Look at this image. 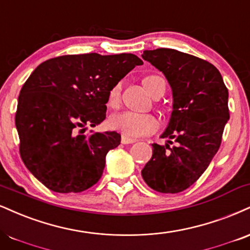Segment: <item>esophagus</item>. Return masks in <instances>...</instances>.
I'll list each match as a JSON object with an SVG mask.
<instances>
[{"instance_id":"obj_1","label":"esophagus","mask_w":250,"mask_h":250,"mask_svg":"<svg viewBox=\"0 0 250 250\" xmlns=\"http://www.w3.org/2000/svg\"><path fill=\"white\" fill-rule=\"evenodd\" d=\"M121 142L123 144H131V143L136 142V140H134V138H130V137H127V136H125V135H123V136L121 137Z\"/></svg>"}]
</instances>
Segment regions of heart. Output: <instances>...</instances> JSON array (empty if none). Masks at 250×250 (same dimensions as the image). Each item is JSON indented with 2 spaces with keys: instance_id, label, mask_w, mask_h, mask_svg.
I'll return each mask as SVG.
<instances>
[{
  "instance_id": "b5f03b06",
  "label": "heart",
  "mask_w": 250,
  "mask_h": 250,
  "mask_svg": "<svg viewBox=\"0 0 250 250\" xmlns=\"http://www.w3.org/2000/svg\"><path fill=\"white\" fill-rule=\"evenodd\" d=\"M156 76L146 77L143 80L146 88L148 80ZM121 92L122 83H117L110 88L109 93H108V106L116 107L120 104ZM109 127L113 130L120 131V133L127 137H142L146 136V135L154 134L159 128V121L157 117L151 115V114L137 113L133 112V110H125V112L114 114V115L110 116Z\"/></svg>"
}]
</instances>
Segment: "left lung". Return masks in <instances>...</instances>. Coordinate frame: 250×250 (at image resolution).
I'll list each match as a JSON object with an SVG mask.
<instances>
[{
    "label": "left lung",
    "instance_id": "8db88e82",
    "mask_svg": "<svg viewBox=\"0 0 250 250\" xmlns=\"http://www.w3.org/2000/svg\"><path fill=\"white\" fill-rule=\"evenodd\" d=\"M142 58L167 78L172 113L152 157L142 170L144 182L161 193H178L197 182L221 144L228 120V89L214 65L172 49L143 51ZM171 139L177 146L170 147Z\"/></svg>",
    "mask_w": 250,
    "mask_h": 250
}]
</instances>
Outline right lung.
<instances>
[{"mask_svg": "<svg viewBox=\"0 0 250 250\" xmlns=\"http://www.w3.org/2000/svg\"><path fill=\"white\" fill-rule=\"evenodd\" d=\"M143 62L133 53L68 55L42 62L20 92L15 116L24 165L51 191L83 192L101 178L116 131L85 135L106 119L110 88Z\"/></svg>", "mask_w": 250, "mask_h": 250, "instance_id": "1", "label": "right lung"}]
</instances>
